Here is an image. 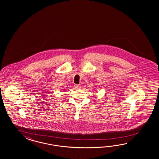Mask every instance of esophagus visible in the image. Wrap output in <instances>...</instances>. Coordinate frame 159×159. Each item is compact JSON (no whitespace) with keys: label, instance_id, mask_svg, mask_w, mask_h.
<instances>
[{"label":"esophagus","instance_id":"esophagus-1","mask_svg":"<svg viewBox=\"0 0 159 159\" xmlns=\"http://www.w3.org/2000/svg\"><path fill=\"white\" fill-rule=\"evenodd\" d=\"M75 88H76L77 89H80V88H81V86H80V84H75Z\"/></svg>","mask_w":159,"mask_h":159}]
</instances>
